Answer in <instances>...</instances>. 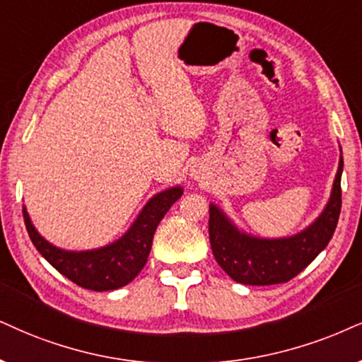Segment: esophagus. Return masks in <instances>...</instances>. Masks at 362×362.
Segmentation results:
<instances>
[{
  "label": "esophagus",
  "instance_id": "obj_1",
  "mask_svg": "<svg viewBox=\"0 0 362 362\" xmlns=\"http://www.w3.org/2000/svg\"><path fill=\"white\" fill-rule=\"evenodd\" d=\"M191 177H193V180H196V181H199L203 177V173L199 171V169H193V171H191Z\"/></svg>",
  "mask_w": 362,
  "mask_h": 362
}]
</instances>
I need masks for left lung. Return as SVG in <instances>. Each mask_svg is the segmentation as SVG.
Here are the masks:
<instances>
[{
  "instance_id": "8db88e82",
  "label": "left lung",
  "mask_w": 362,
  "mask_h": 362,
  "mask_svg": "<svg viewBox=\"0 0 362 362\" xmlns=\"http://www.w3.org/2000/svg\"><path fill=\"white\" fill-rule=\"evenodd\" d=\"M342 168L344 159L341 156L331 198L322 213L292 236L263 238L250 235L240 230L220 206L209 204V243L218 265L235 282L245 285L284 284L300 274L327 247L336 231L342 203Z\"/></svg>"
}]
</instances>
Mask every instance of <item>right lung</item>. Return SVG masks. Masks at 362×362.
<instances>
[{
    "mask_svg": "<svg viewBox=\"0 0 362 362\" xmlns=\"http://www.w3.org/2000/svg\"><path fill=\"white\" fill-rule=\"evenodd\" d=\"M182 191L185 189L181 186H173L154 194L141 209L131 228L119 240L105 247L82 250V252L58 248L45 240L31 223L25 206L23 218L31 242L53 269H57L80 287L105 292V290L120 288L132 282L137 274L144 269L151 247H153L154 231L168 209L181 198Z\"/></svg>",
    "mask_w": 362,
    "mask_h": 362,
    "instance_id": "right-lung-1",
    "label": "right lung"
}]
</instances>
